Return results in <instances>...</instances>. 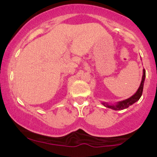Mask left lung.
<instances>
[{
  "instance_id": "1",
  "label": "left lung",
  "mask_w": 157,
  "mask_h": 157,
  "mask_svg": "<svg viewBox=\"0 0 157 157\" xmlns=\"http://www.w3.org/2000/svg\"><path fill=\"white\" fill-rule=\"evenodd\" d=\"M145 70L143 69V75H142V81L141 83H140V87L136 91V92L134 94V95H132L129 98L126 99V100H122V101L117 102L114 104H109L108 102H102V104L105 107L109 108L115 111H119V110H123L128 108L129 106L133 105L136 102H137L140 99V97L142 96V91H143V86H144V82H145Z\"/></svg>"
}]
</instances>
